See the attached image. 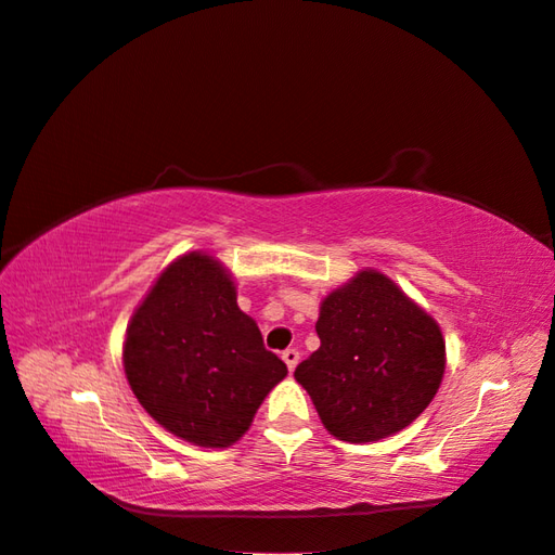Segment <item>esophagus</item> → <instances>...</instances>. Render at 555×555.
<instances>
[{
	"mask_svg": "<svg viewBox=\"0 0 555 555\" xmlns=\"http://www.w3.org/2000/svg\"><path fill=\"white\" fill-rule=\"evenodd\" d=\"M298 359H300V354H298V349H284L282 351V361L284 363H287V367H289V371H294V367L298 365Z\"/></svg>",
	"mask_w": 555,
	"mask_h": 555,
	"instance_id": "34e87169",
	"label": "esophagus"
}]
</instances>
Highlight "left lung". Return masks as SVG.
Wrapping results in <instances>:
<instances>
[{"label": "left lung", "instance_id": "obj_1", "mask_svg": "<svg viewBox=\"0 0 555 555\" xmlns=\"http://www.w3.org/2000/svg\"><path fill=\"white\" fill-rule=\"evenodd\" d=\"M314 328L322 345L294 377L333 438H389L438 393L447 363L442 331L386 275L361 271L331 292Z\"/></svg>", "mask_w": 555, "mask_h": 555}]
</instances>
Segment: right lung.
Instances as JSON below:
<instances>
[{
	"label": "right lung",
	"mask_w": 555,
	"mask_h": 555,
	"mask_svg": "<svg viewBox=\"0 0 555 555\" xmlns=\"http://www.w3.org/2000/svg\"><path fill=\"white\" fill-rule=\"evenodd\" d=\"M133 396L159 426L198 447L238 442L268 391L287 377L236 304L227 268L190 251L133 312L122 347Z\"/></svg>",
	"instance_id": "1"
}]
</instances>
